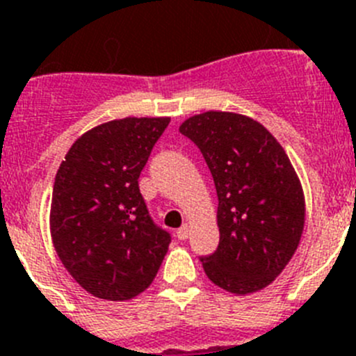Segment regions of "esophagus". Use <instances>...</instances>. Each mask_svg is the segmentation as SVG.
Returning <instances> with one entry per match:
<instances>
[{
  "label": "esophagus",
  "mask_w": 356,
  "mask_h": 356,
  "mask_svg": "<svg viewBox=\"0 0 356 356\" xmlns=\"http://www.w3.org/2000/svg\"><path fill=\"white\" fill-rule=\"evenodd\" d=\"M188 235H191V225H187V222H185L181 228L176 229V237L180 238V241H185V238H188Z\"/></svg>",
  "instance_id": "34e87169"
}]
</instances>
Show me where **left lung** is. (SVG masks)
I'll return each instance as SVG.
<instances>
[{"instance_id": "1", "label": "left lung", "mask_w": 356, "mask_h": 356, "mask_svg": "<svg viewBox=\"0 0 356 356\" xmlns=\"http://www.w3.org/2000/svg\"><path fill=\"white\" fill-rule=\"evenodd\" d=\"M205 159L217 191L219 246L201 257L207 276L234 294L267 287L298 250L305 197L287 153L260 122L205 112L180 127Z\"/></svg>"}]
</instances>
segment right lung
Listing matches in <instances>:
<instances>
[{"mask_svg":"<svg viewBox=\"0 0 356 356\" xmlns=\"http://www.w3.org/2000/svg\"><path fill=\"white\" fill-rule=\"evenodd\" d=\"M169 118H127L83 134L53 185V246L96 298L131 300L151 285L171 234L151 219L139 176Z\"/></svg>","mask_w":356,"mask_h":356,"instance_id":"right-lung-1","label":"right lung"}]
</instances>
